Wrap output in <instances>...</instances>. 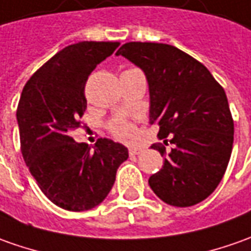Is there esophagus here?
<instances>
[{
  "label": "esophagus",
  "instance_id": "obj_1",
  "mask_svg": "<svg viewBox=\"0 0 251 251\" xmlns=\"http://www.w3.org/2000/svg\"><path fill=\"white\" fill-rule=\"evenodd\" d=\"M141 151H143L141 148H130V150H129V155H130V156H134V155H139Z\"/></svg>",
  "mask_w": 251,
  "mask_h": 251
}]
</instances>
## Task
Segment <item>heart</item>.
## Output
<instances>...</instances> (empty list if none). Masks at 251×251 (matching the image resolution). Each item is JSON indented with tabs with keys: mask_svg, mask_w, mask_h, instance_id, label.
<instances>
[{
	"mask_svg": "<svg viewBox=\"0 0 251 251\" xmlns=\"http://www.w3.org/2000/svg\"><path fill=\"white\" fill-rule=\"evenodd\" d=\"M111 132L117 139L122 140V141H133L137 136V130H136L134 125H132L125 119H119L117 122H114L111 126Z\"/></svg>",
	"mask_w": 251,
	"mask_h": 251,
	"instance_id": "heart-1",
	"label": "heart"
}]
</instances>
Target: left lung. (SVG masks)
Returning <instances> with one entry per match:
<instances>
[{
    "label": "left lung",
    "mask_w": 251,
    "mask_h": 251,
    "mask_svg": "<svg viewBox=\"0 0 251 251\" xmlns=\"http://www.w3.org/2000/svg\"><path fill=\"white\" fill-rule=\"evenodd\" d=\"M140 67L150 89V124L159 126L165 156L148 180L165 203L188 207L204 201L226 173L233 144V119L226 95L210 71L178 48L127 42L117 56Z\"/></svg>",
    "instance_id": "1"
}]
</instances>
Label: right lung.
<instances>
[{
    "instance_id": "obj_1",
    "label": "right lung",
    "mask_w": 251,
    "mask_h": 251,
    "mask_svg": "<svg viewBox=\"0 0 251 251\" xmlns=\"http://www.w3.org/2000/svg\"><path fill=\"white\" fill-rule=\"evenodd\" d=\"M118 47L119 42L96 41L68 45L34 73L19 100L25 165L41 191L61 209L83 211L101 203L129 156L125 146L110 139L89 147L70 136L82 125L90 73Z\"/></svg>"
}]
</instances>
